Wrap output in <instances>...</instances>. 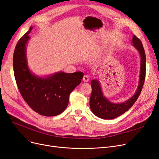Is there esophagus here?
Here are the masks:
<instances>
[{"label":"esophagus","mask_w":159,"mask_h":159,"mask_svg":"<svg viewBox=\"0 0 159 159\" xmlns=\"http://www.w3.org/2000/svg\"><path fill=\"white\" fill-rule=\"evenodd\" d=\"M83 80L84 82H89V80H90V78H89V76H88V75H84L83 76Z\"/></svg>","instance_id":"1"}]
</instances>
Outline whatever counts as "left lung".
<instances>
[{
  "instance_id": "left-lung-1",
  "label": "left lung",
  "mask_w": 159,
  "mask_h": 159,
  "mask_svg": "<svg viewBox=\"0 0 159 159\" xmlns=\"http://www.w3.org/2000/svg\"><path fill=\"white\" fill-rule=\"evenodd\" d=\"M132 43V46L139 52L140 57V70L137 90L126 101L114 103L104 96L99 81L97 79H93L91 81L92 91L90 99V107L92 113L99 118L110 120L125 113L136 102L142 90L145 77L146 57L145 51L141 40L135 35L133 36Z\"/></svg>"
}]
</instances>
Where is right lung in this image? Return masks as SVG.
Wrapping results in <instances>:
<instances>
[{
    "instance_id": "1",
    "label": "right lung",
    "mask_w": 159,
    "mask_h": 159,
    "mask_svg": "<svg viewBox=\"0 0 159 159\" xmlns=\"http://www.w3.org/2000/svg\"><path fill=\"white\" fill-rule=\"evenodd\" d=\"M33 28H29L15 48L13 66L16 83L23 98L35 112L46 116H56L67 108L70 93L81 83L84 74L59 71L39 76L33 73L27 57V46L31 39L29 34Z\"/></svg>"
}]
</instances>
